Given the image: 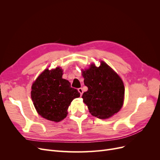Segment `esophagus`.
<instances>
[{"label":"esophagus","instance_id":"obj_1","mask_svg":"<svg viewBox=\"0 0 160 160\" xmlns=\"http://www.w3.org/2000/svg\"><path fill=\"white\" fill-rule=\"evenodd\" d=\"M78 91L79 92V93L81 94V95H82V94H83V89H82V88H79V89H78Z\"/></svg>","mask_w":160,"mask_h":160}]
</instances>
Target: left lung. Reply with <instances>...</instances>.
Masks as SVG:
<instances>
[{
  "mask_svg": "<svg viewBox=\"0 0 160 160\" xmlns=\"http://www.w3.org/2000/svg\"><path fill=\"white\" fill-rule=\"evenodd\" d=\"M88 91L82 96L89 113L99 119H108L122 109L124 102L125 87L120 76L105 62L97 67L92 62L81 69Z\"/></svg>",
  "mask_w": 160,
  "mask_h": 160,
  "instance_id": "1",
  "label": "left lung"
}]
</instances>
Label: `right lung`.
I'll list each match as a JSON object with an SVG mask.
<instances>
[{
  "mask_svg": "<svg viewBox=\"0 0 160 160\" xmlns=\"http://www.w3.org/2000/svg\"><path fill=\"white\" fill-rule=\"evenodd\" d=\"M61 67L45 69L31 86V99L38 114L54 122H59L68 114L72 101L80 97L77 89L71 88L68 80L62 79Z\"/></svg>",
  "mask_w": 160,
  "mask_h": 160,
  "instance_id": "obj_1",
  "label": "right lung"
}]
</instances>
